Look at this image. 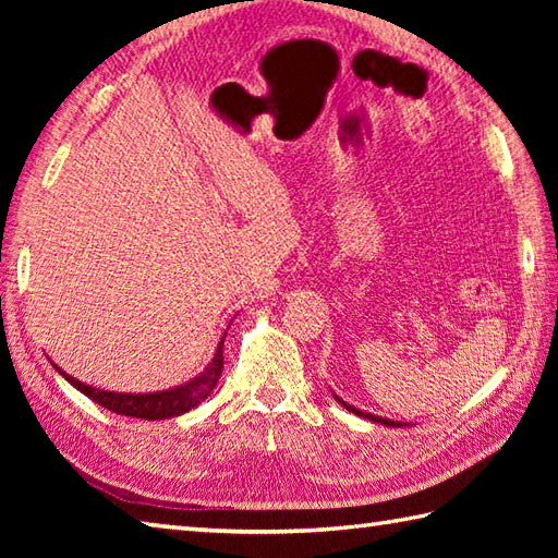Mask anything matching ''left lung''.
<instances>
[{
	"label": "left lung",
	"instance_id": "left-lung-1",
	"mask_svg": "<svg viewBox=\"0 0 558 558\" xmlns=\"http://www.w3.org/2000/svg\"><path fill=\"white\" fill-rule=\"evenodd\" d=\"M338 402H340V405H342V408H345V410H350V412H354V414H360V417H366V420H372V422H381V424H386V426H402V424H398V422H390V420H384V417H374V414H366V412H360L357 408H352V405H348V402H345V400H340V398H338Z\"/></svg>",
	"mask_w": 558,
	"mask_h": 558
}]
</instances>
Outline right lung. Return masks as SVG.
<instances>
[{
  "instance_id": "obj_1",
  "label": "right lung",
  "mask_w": 558,
  "mask_h": 558,
  "mask_svg": "<svg viewBox=\"0 0 558 558\" xmlns=\"http://www.w3.org/2000/svg\"><path fill=\"white\" fill-rule=\"evenodd\" d=\"M222 342L216 350V357L210 360L204 374H198L194 381H189L184 386H177L170 390H162V393H112V390H98L93 386H86L64 374L57 366V372L62 374L66 381L78 388L83 396H88L93 402H98L105 410H112L117 414H124V417H138V420H168L177 417V414H184L192 408H196L201 400H206L213 388H216L218 378L222 374Z\"/></svg>"
}]
</instances>
